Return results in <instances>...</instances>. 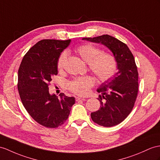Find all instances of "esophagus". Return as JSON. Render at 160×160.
<instances>
[{"label": "esophagus", "instance_id": "1", "mask_svg": "<svg viewBox=\"0 0 160 160\" xmlns=\"http://www.w3.org/2000/svg\"><path fill=\"white\" fill-rule=\"evenodd\" d=\"M76 101H80V100H82V101H84L85 100V98H79V97H76Z\"/></svg>", "mask_w": 160, "mask_h": 160}]
</instances>
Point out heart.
<instances>
[{"label":"heart","instance_id":"1","mask_svg":"<svg viewBox=\"0 0 160 160\" xmlns=\"http://www.w3.org/2000/svg\"><path fill=\"white\" fill-rule=\"evenodd\" d=\"M76 52L81 59L88 64L89 69L100 82H106L115 75L118 69V62L112 53L102 52L98 47L89 43L79 46ZM67 58V53H62L58 61V68L60 71L64 68ZM94 83L93 77L87 75L78 77L71 81L68 88L77 95L85 96Z\"/></svg>","mask_w":160,"mask_h":160}]
</instances>
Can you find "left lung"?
I'll return each instance as SVG.
<instances>
[{
    "label": "left lung",
    "instance_id": "1",
    "mask_svg": "<svg viewBox=\"0 0 160 160\" xmlns=\"http://www.w3.org/2000/svg\"><path fill=\"white\" fill-rule=\"evenodd\" d=\"M82 39L106 46L116 58L118 71L97 89L100 108L92 112L91 118L101 126L118 125L130 113L137 97L138 73L134 58L125 43L110 35Z\"/></svg>",
    "mask_w": 160,
    "mask_h": 160
}]
</instances>
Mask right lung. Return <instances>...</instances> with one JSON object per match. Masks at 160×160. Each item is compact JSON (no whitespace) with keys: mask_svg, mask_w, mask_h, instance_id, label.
<instances>
[{"mask_svg":"<svg viewBox=\"0 0 160 160\" xmlns=\"http://www.w3.org/2000/svg\"><path fill=\"white\" fill-rule=\"evenodd\" d=\"M71 40L43 39L26 53L18 70V89L29 115L41 125L55 128L62 125L75 102L74 97L50 94L49 85L58 71L60 53Z\"/></svg>","mask_w":160,"mask_h":160,"instance_id":"obj_1","label":"right lung"}]
</instances>
